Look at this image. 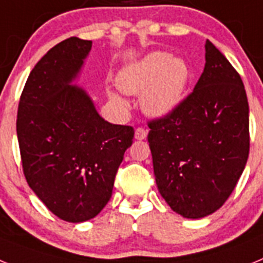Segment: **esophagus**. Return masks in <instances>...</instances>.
Here are the masks:
<instances>
[{
  "instance_id": "esophagus-1",
  "label": "esophagus",
  "mask_w": 263,
  "mask_h": 263,
  "mask_svg": "<svg viewBox=\"0 0 263 263\" xmlns=\"http://www.w3.org/2000/svg\"><path fill=\"white\" fill-rule=\"evenodd\" d=\"M134 137H136V139L142 141V139H145L146 137H147V130L143 129V127H138V129H136V134H134Z\"/></svg>"
}]
</instances>
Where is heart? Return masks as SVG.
Segmentation results:
<instances>
[{"instance_id":"obj_1","label":"heart","mask_w":263,"mask_h":263,"mask_svg":"<svg viewBox=\"0 0 263 263\" xmlns=\"http://www.w3.org/2000/svg\"><path fill=\"white\" fill-rule=\"evenodd\" d=\"M190 81V68L180 58L163 51L146 55L118 76L125 93H142V108L152 117H164L180 104Z\"/></svg>"}]
</instances>
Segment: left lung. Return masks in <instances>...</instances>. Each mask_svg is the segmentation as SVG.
<instances>
[{
	"instance_id": "obj_1",
	"label": "left lung",
	"mask_w": 263,
	"mask_h": 263,
	"mask_svg": "<svg viewBox=\"0 0 263 263\" xmlns=\"http://www.w3.org/2000/svg\"><path fill=\"white\" fill-rule=\"evenodd\" d=\"M158 190L171 210L201 218L227 201L249 157V104L238 72L212 42L194 90L148 122Z\"/></svg>"
}]
</instances>
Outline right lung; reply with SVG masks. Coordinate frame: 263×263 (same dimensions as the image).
<instances>
[{
  "label": "right lung",
  "mask_w": 263,
  "mask_h": 263,
  "mask_svg": "<svg viewBox=\"0 0 263 263\" xmlns=\"http://www.w3.org/2000/svg\"><path fill=\"white\" fill-rule=\"evenodd\" d=\"M92 41L60 42L30 72L21 95L17 136L23 174L48 210L68 222L103 211L134 129L109 124L83 88L72 85Z\"/></svg>",
  "instance_id": "right-lung-1"
}]
</instances>
